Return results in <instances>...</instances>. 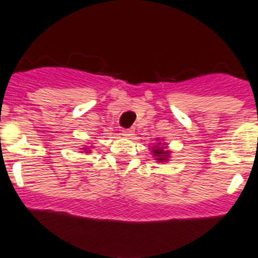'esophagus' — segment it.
<instances>
[{"label":"esophagus","mask_w":258,"mask_h":258,"mask_svg":"<svg viewBox=\"0 0 258 258\" xmlns=\"http://www.w3.org/2000/svg\"><path fill=\"white\" fill-rule=\"evenodd\" d=\"M122 135H123L124 138H131L132 135H134V130H132V128L122 130Z\"/></svg>","instance_id":"esophagus-1"}]
</instances>
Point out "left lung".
<instances>
[{"label":"left lung","mask_w":258,"mask_h":258,"mask_svg":"<svg viewBox=\"0 0 258 258\" xmlns=\"http://www.w3.org/2000/svg\"><path fill=\"white\" fill-rule=\"evenodd\" d=\"M153 153H154V157H157V161H164V159L168 157V150H163V146H161V148H155V149L153 150Z\"/></svg>","instance_id":"obj_1"}]
</instances>
